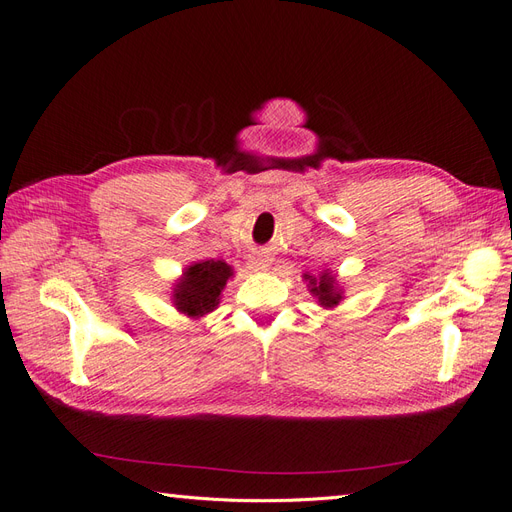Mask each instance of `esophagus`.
<instances>
[{"label": "esophagus", "mask_w": 512, "mask_h": 512, "mask_svg": "<svg viewBox=\"0 0 512 512\" xmlns=\"http://www.w3.org/2000/svg\"><path fill=\"white\" fill-rule=\"evenodd\" d=\"M250 269H254V271H267L269 269V260L265 256H254L250 260Z\"/></svg>", "instance_id": "1"}]
</instances>
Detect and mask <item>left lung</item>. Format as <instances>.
<instances>
[{
  "label": "left lung",
  "mask_w": 512,
  "mask_h": 512,
  "mask_svg": "<svg viewBox=\"0 0 512 512\" xmlns=\"http://www.w3.org/2000/svg\"><path fill=\"white\" fill-rule=\"evenodd\" d=\"M305 280L309 282V292L314 294V297L318 299V303L322 307H335L339 305V301H342V290L337 288V282H335V275H331L329 271H324L320 277H314V275H303Z\"/></svg>",
  "instance_id": "left-lung-1"
}]
</instances>
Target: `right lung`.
Listing matches in <instances>:
<instances>
[{
    "label": "right lung",
    "mask_w": 512,
    "mask_h": 512,
    "mask_svg": "<svg viewBox=\"0 0 512 512\" xmlns=\"http://www.w3.org/2000/svg\"><path fill=\"white\" fill-rule=\"evenodd\" d=\"M232 277V267L222 260H200L183 271L173 288V303L188 318H200L220 305V294Z\"/></svg>",
    "instance_id": "right-lung-1"
}]
</instances>
